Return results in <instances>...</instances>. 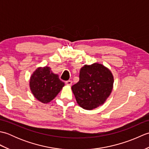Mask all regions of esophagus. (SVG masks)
<instances>
[{
	"label": "esophagus",
	"mask_w": 149,
	"mask_h": 149,
	"mask_svg": "<svg viewBox=\"0 0 149 149\" xmlns=\"http://www.w3.org/2000/svg\"><path fill=\"white\" fill-rule=\"evenodd\" d=\"M65 83L66 85H68V86H71L72 85V81H70V80H68V81H66L65 82Z\"/></svg>",
	"instance_id": "34e87169"
}]
</instances>
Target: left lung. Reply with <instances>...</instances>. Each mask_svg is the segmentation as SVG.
Masks as SVG:
<instances>
[{
    "mask_svg": "<svg viewBox=\"0 0 149 149\" xmlns=\"http://www.w3.org/2000/svg\"><path fill=\"white\" fill-rule=\"evenodd\" d=\"M113 82L112 74L102 65H85L80 70L79 81L72 90L79 105L91 110L105 102L111 92Z\"/></svg>",
    "mask_w": 149,
    "mask_h": 149,
    "instance_id": "left-lung-1",
    "label": "left lung"
}]
</instances>
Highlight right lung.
Masks as SVG:
<instances>
[{
    "mask_svg": "<svg viewBox=\"0 0 149 149\" xmlns=\"http://www.w3.org/2000/svg\"><path fill=\"white\" fill-rule=\"evenodd\" d=\"M65 85L48 66L39 68L30 79V88L34 96L42 102L47 103L58 94Z\"/></svg>",
    "mask_w": 149,
    "mask_h": 149,
    "instance_id": "right-lung-1",
    "label": "right lung"
}]
</instances>
